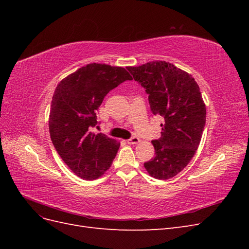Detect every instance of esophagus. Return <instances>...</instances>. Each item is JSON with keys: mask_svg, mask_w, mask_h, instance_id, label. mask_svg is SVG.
I'll return each instance as SVG.
<instances>
[{"mask_svg": "<svg viewBox=\"0 0 249 249\" xmlns=\"http://www.w3.org/2000/svg\"><path fill=\"white\" fill-rule=\"evenodd\" d=\"M126 142L129 143V144H137V143L140 142V139L136 136H134V137H131L130 139H127Z\"/></svg>", "mask_w": 249, "mask_h": 249, "instance_id": "esophagus-1", "label": "esophagus"}]
</instances>
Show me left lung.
Instances as JSON below:
<instances>
[{
    "label": "left lung",
    "instance_id": "obj_1",
    "mask_svg": "<svg viewBox=\"0 0 249 249\" xmlns=\"http://www.w3.org/2000/svg\"><path fill=\"white\" fill-rule=\"evenodd\" d=\"M145 89L154 115H160L159 139L153 140L155 158L144 163L150 176L167 179L182 171L199 145L206 124V105L197 83L188 72L165 61L127 67Z\"/></svg>",
    "mask_w": 249,
    "mask_h": 249
}]
</instances>
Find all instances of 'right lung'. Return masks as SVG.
Returning a JSON list of instances; mask_svg holds the SVG:
<instances>
[{
	"label": "right lung",
	"mask_w": 249,
	"mask_h": 249,
	"mask_svg": "<svg viewBox=\"0 0 249 249\" xmlns=\"http://www.w3.org/2000/svg\"><path fill=\"white\" fill-rule=\"evenodd\" d=\"M131 80L124 67L91 63L56 87L49 120L51 139L59 156L78 177L95 179L110 168L120 143L90 130L99 124L96 111L104 97Z\"/></svg>",
	"instance_id": "right-lung-1"
}]
</instances>
